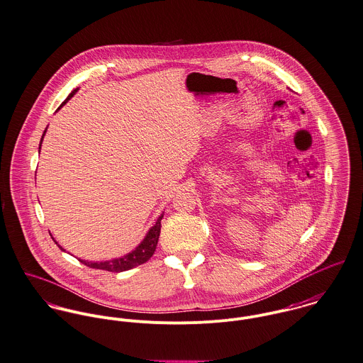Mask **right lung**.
<instances>
[{"label":"right lung","instance_id":"right-lung-1","mask_svg":"<svg viewBox=\"0 0 363 363\" xmlns=\"http://www.w3.org/2000/svg\"><path fill=\"white\" fill-rule=\"evenodd\" d=\"M79 90V87H77L75 90H72V93L65 99V101L58 107V110L67 104L68 100H71L74 97V94ZM47 132V128L41 136L40 145H39V150L41 149V142H43V138ZM164 213H162L156 221V224L153 227H150V230L147 231V234L145 235V238L140 241V243L129 253L123 255L121 257H116V259H111V260H106V262H89V260H82L79 259V262L83 263L84 266L87 267H91V269H99V270H107V272H113V273H121V272H126V270H130L136 266H140L143 263H146L155 253L156 250V246H157V242H159V237H160V230H162V220ZM52 238V237H51ZM52 241L55 242L58 245V242L55 241L52 238ZM58 247L65 252V249L58 245Z\"/></svg>","mask_w":363,"mask_h":363}]
</instances>
